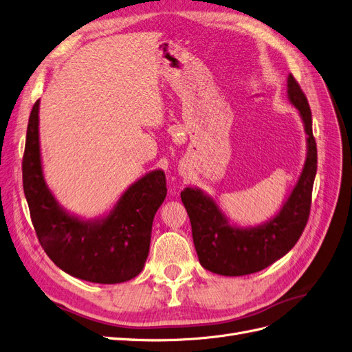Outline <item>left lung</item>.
Masks as SVG:
<instances>
[{"label": "left lung", "mask_w": 352, "mask_h": 352, "mask_svg": "<svg viewBox=\"0 0 352 352\" xmlns=\"http://www.w3.org/2000/svg\"><path fill=\"white\" fill-rule=\"evenodd\" d=\"M287 91L305 122L309 153L296 188L274 220L258 228L230 227L215 202L201 190L186 188L180 193L190 220L199 262L214 274L240 276L259 272L292 250L305 232L318 170V148L307 98L292 74L288 76Z\"/></svg>", "instance_id": "obj_1"}]
</instances>
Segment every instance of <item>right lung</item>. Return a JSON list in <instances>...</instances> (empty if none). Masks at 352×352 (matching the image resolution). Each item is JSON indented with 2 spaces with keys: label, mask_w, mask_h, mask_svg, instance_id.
Wrapping results in <instances>:
<instances>
[{
  "label": "right lung",
  "mask_w": 352,
  "mask_h": 352,
  "mask_svg": "<svg viewBox=\"0 0 352 352\" xmlns=\"http://www.w3.org/2000/svg\"><path fill=\"white\" fill-rule=\"evenodd\" d=\"M39 100L32 107L23 154V189L32 224L47 256L84 281L118 284L141 271L148 256L154 214L166 195V176L154 170L135 182L99 223L68 215L47 190L39 151Z\"/></svg>",
  "instance_id": "right-lung-1"
}]
</instances>
